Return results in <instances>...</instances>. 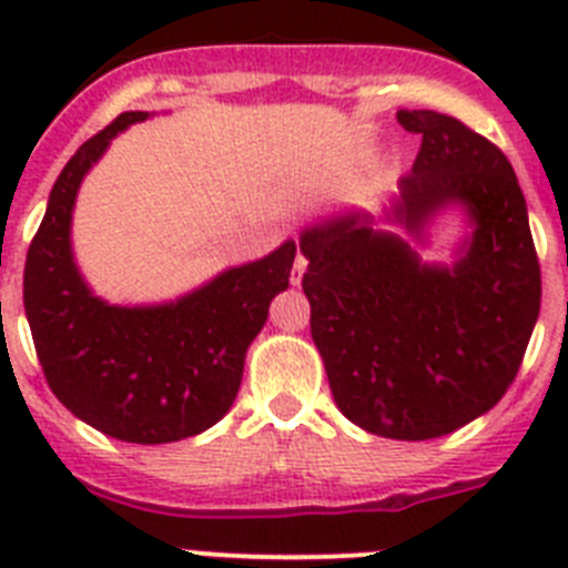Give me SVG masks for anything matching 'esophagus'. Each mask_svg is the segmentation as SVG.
Listing matches in <instances>:
<instances>
[{
    "instance_id": "obj_1",
    "label": "esophagus",
    "mask_w": 568,
    "mask_h": 568,
    "mask_svg": "<svg viewBox=\"0 0 568 568\" xmlns=\"http://www.w3.org/2000/svg\"><path fill=\"white\" fill-rule=\"evenodd\" d=\"M304 273H307V258L304 255H295V264H293V275H290V281H293L295 287L301 284V278H304Z\"/></svg>"
}]
</instances>
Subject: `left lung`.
<instances>
[{
  "label": "left lung",
  "mask_w": 568,
  "mask_h": 568,
  "mask_svg": "<svg viewBox=\"0 0 568 568\" xmlns=\"http://www.w3.org/2000/svg\"><path fill=\"white\" fill-rule=\"evenodd\" d=\"M398 124L420 135L413 173L381 215L349 210L301 230V287L341 413L381 438L429 440L506 395L540 313V264L518 175L495 144L435 110H398ZM453 206L470 233L453 265H429L417 244Z\"/></svg>",
  "instance_id": "obj_1"
}]
</instances>
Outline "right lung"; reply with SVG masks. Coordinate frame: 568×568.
<instances>
[{
    "instance_id": "obj_1",
    "label": "right lung",
    "mask_w": 568,
    "mask_h": 568,
    "mask_svg": "<svg viewBox=\"0 0 568 568\" xmlns=\"http://www.w3.org/2000/svg\"><path fill=\"white\" fill-rule=\"evenodd\" d=\"M148 115L122 113L59 173L24 261V315L44 378L70 413L128 444H170L230 413L270 301L290 287L295 241L164 304L93 295L70 244L79 187L115 135Z\"/></svg>"
}]
</instances>
